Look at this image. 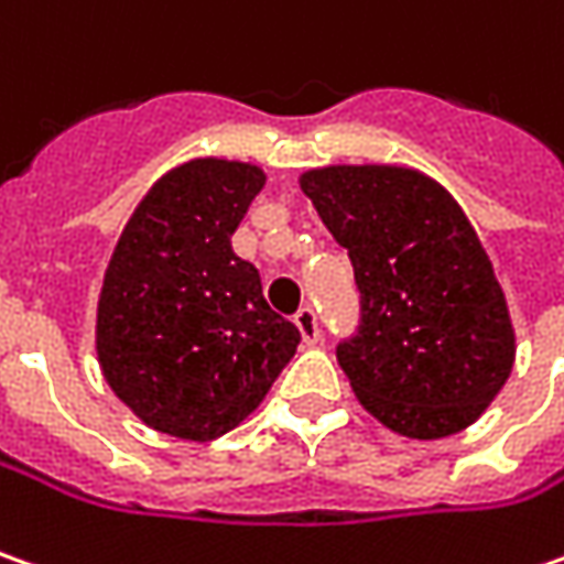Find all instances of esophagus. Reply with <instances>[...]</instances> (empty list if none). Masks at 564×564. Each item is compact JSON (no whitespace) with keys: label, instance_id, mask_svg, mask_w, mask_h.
<instances>
[{"label":"esophagus","instance_id":"obj_1","mask_svg":"<svg viewBox=\"0 0 564 564\" xmlns=\"http://www.w3.org/2000/svg\"><path fill=\"white\" fill-rule=\"evenodd\" d=\"M296 327H300L302 340L308 343V346H315L321 340V327H318V315H315V308L312 305H302L300 312H296Z\"/></svg>","mask_w":564,"mask_h":564}]
</instances>
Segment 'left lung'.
<instances>
[{
  "instance_id": "left-lung-1",
  "label": "left lung",
  "mask_w": 564,
  "mask_h": 564,
  "mask_svg": "<svg viewBox=\"0 0 564 564\" xmlns=\"http://www.w3.org/2000/svg\"><path fill=\"white\" fill-rule=\"evenodd\" d=\"M300 186L356 271L359 327L337 361L361 405L415 440L475 424L512 375L514 334L456 199L393 165L315 167Z\"/></svg>"
}]
</instances>
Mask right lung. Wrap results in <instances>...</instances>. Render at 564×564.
Segmentation results:
<instances>
[{
  "label": "right lung",
  "mask_w": 564,
  "mask_h": 564,
  "mask_svg": "<svg viewBox=\"0 0 564 564\" xmlns=\"http://www.w3.org/2000/svg\"><path fill=\"white\" fill-rule=\"evenodd\" d=\"M262 186V167L193 159L149 189L111 252L96 352L152 431L196 443L234 431L300 346L230 246Z\"/></svg>",
  "instance_id": "add662e5"
}]
</instances>
